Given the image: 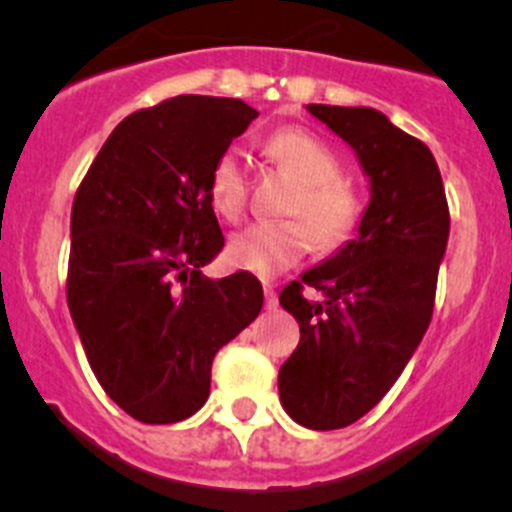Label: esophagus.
Wrapping results in <instances>:
<instances>
[{
	"instance_id": "esophagus-1",
	"label": "esophagus",
	"mask_w": 512,
	"mask_h": 512,
	"mask_svg": "<svg viewBox=\"0 0 512 512\" xmlns=\"http://www.w3.org/2000/svg\"><path fill=\"white\" fill-rule=\"evenodd\" d=\"M265 307L270 309V312L280 307V299H277V292L272 289V285H265Z\"/></svg>"
}]
</instances>
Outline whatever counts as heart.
Returning <instances> with one entry per match:
<instances>
[{
  "mask_svg": "<svg viewBox=\"0 0 512 512\" xmlns=\"http://www.w3.org/2000/svg\"><path fill=\"white\" fill-rule=\"evenodd\" d=\"M265 156L282 168L299 190L289 198L287 215L294 220L252 223L227 242V260L252 275L270 277L297 265L317 242L332 252L347 245L364 215V203L339 178V160L314 136L299 128H282L265 141ZM208 193L225 220H240L247 203V175L235 148L220 153L210 168Z\"/></svg>",
  "mask_w": 512,
  "mask_h": 512,
  "instance_id": "b5f03b06",
  "label": "heart"
}]
</instances>
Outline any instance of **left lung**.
I'll use <instances>...</instances> for the list:
<instances>
[{"label": "left lung", "mask_w": 512, "mask_h": 512, "mask_svg": "<svg viewBox=\"0 0 512 512\" xmlns=\"http://www.w3.org/2000/svg\"><path fill=\"white\" fill-rule=\"evenodd\" d=\"M307 111L352 148L371 193L354 240L280 294L299 322L297 349L277 376L280 401L299 426L332 431L369 414L421 344L451 218L426 143L369 106ZM304 286L323 299L304 300Z\"/></svg>", "instance_id": "1"}]
</instances>
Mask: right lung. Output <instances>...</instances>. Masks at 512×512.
<instances>
[{
  "label": "right lung",
  "mask_w": 512,
  "mask_h": 512,
  "mask_svg": "<svg viewBox=\"0 0 512 512\" xmlns=\"http://www.w3.org/2000/svg\"><path fill=\"white\" fill-rule=\"evenodd\" d=\"M257 116L218 96L143 108L113 128L76 190L66 302L98 384L136 421L203 409L215 354L262 309L250 272H200L225 245L210 168Z\"/></svg>",
  "instance_id": "obj_1"
}]
</instances>
